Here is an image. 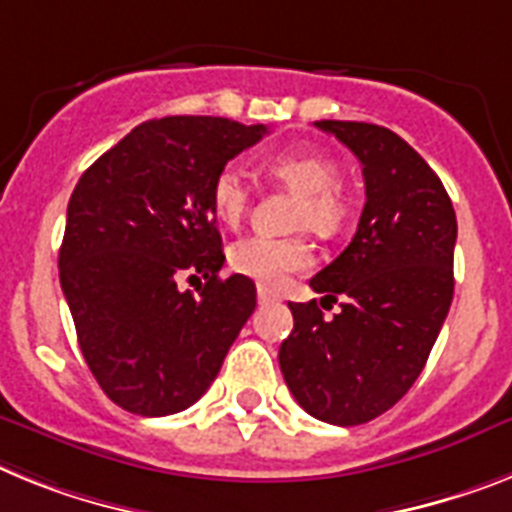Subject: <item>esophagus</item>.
Returning <instances> with one entry per match:
<instances>
[{"label":"esophagus","mask_w":512,"mask_h":512,"mask_svg":"<svg viewBox=\"0 0 512 512\" xmlns=\"http://www.w3.org/2000/svg\"><path fill=\"white\" fill-rule=\"evenodd\" d=\"M257 302L260 304H268V302H276V294L265 286H257Z\"/></svg>","instance_id":"1"}]
</instances>
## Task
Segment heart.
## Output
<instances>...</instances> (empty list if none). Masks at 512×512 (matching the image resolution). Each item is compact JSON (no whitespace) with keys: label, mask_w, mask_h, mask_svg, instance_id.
<instances>
[{"label":"heart","mask_w":512,"mask_h":512,"mask_svg":"<svg viewBox=\"0 0 512 512\" xmlns=\"http://www.w3.org/2000/svg\"><path fill=\"white\" fill-rule=\"evenodd\" d=\"M265 169L299 192L296 223L309 226L317 234H333L349 213V200L341 192V166L333 156L312 148L281 150L265 158ZM210 203L216 216L229 226H236L247 213L249 184L236 166H226L216 174L210 187ZM315 255L304 236L255 234L239 239L229 249V263L236 273L255 278L263 286H281L291 273L307 270Z\"/></svg>","instance_id":"heart-1"}]
</instances>
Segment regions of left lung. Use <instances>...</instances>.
<instances>
[{
    "mask_svg": "<svg viewBox=\"0 0 512 512\" xmlns=\"http://www.w3.org/2000/svg\"><path fill=\"white\" fill-rule=\"evenodd\" d=\"M359 158L362 218L351 244L309 286L338 302H289L294 330L278 364L291 395L320 422L354 427L401 401L422 375L453 302L455 210L440 176L395 132L315 122Z\"/></svg>",
    "mask_w": 512,
    "mask_h": 512,
    "instance_id": "obj_1",
    "label": "left lung"
}]
</instances>
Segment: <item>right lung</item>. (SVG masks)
I'll return each instance as SVG.
<instances>
[{"mask_svg": "<svg viewBox=\"0 0 512 512\" xmlns=\"http://www.w3.org/2000/svg\"><path fill=\"white\" fill-rule=\"evenodd\" d=\"M265 132L223 117L150 119L72 192L59 281L90 372L130 414L192 406L255 312V283L218 276L226 255L210 187ZM184 275L206 281L197 295L175 286Z\"/></svg>", "mask_w": 512, "mask_h": 512, "instance_id": "1", "label": "right lung"}]
</instances>
